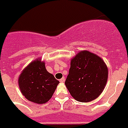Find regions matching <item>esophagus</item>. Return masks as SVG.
I'll list each match as a JSON object with an SVG mask.
<instances>
[{"label":"esophagus","mask_w":128,"mask_h":128,"mask_svg":"<svg viewBox=\"0 0 128 128\" xmlns=\"http://www.w3.org/2000/svg\"><path fill=\"white\" fill-rule=\"evenodd\" d=\"M59 81H60V82H61V83H63V82H65V78H64V77H63V78L60 79Z\"/></svg>","instance_id":"esophagus-1"}]
</instances>
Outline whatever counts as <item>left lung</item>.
Returning a JSON list of instances; mask_svg holds the SVG:
<instances>
[{
    "label": "left lung",
    "instance_id": "left-lung-1",
    "mask_svg": "<svg viewBox=\"0 0 128 128\" xmlns=\"http://www.w3.org/2000/svg\"><path fill=\"white\" fill-rule=\"evenodd\" d=\"M107 78L108 69L104 60L92 52L83 50L71 60L65 84L74 98L87 102L99 96Z\"/></svg>",
    "mask_w": 128,
    "mask_h": 128
}]
</instances>
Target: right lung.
<instances>
[{
  "instance_id": "obj_1",
  "label": "right lung",
  "mask_w": 128,
  "mask_h": 128,
  "mask_svg": "<svg viewBox=\"0 0 128 128\" xmlns=\"http://www.w3.org/2000/svg\"><path fill=\"white\" fill-rule=\"evenodd\" d=\"M59 82L47 72L45 63L36 59L22 71L18 84L22 94L30 101L43 104L49 100Z\"/></svg>"
}]
</instances>
